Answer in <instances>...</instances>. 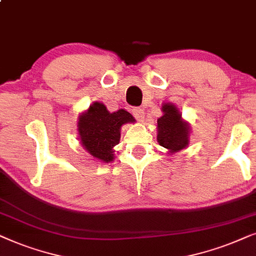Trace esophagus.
Instances as JSON below:
<instances>
[{
	"instance_id": "obj_1",
	"label": "esophagus",
	"mask_w": 256,
	"mask_h": 256,
	"mask_svg": "<svg viewBox=\"0 0 256 256\" xmlns=\"http://www.w3.org/2000/svg\"><path fill=\"white\" fill-rule=\"evenodd\" d=\"M132 114H134V117L137 118L139 122L144 120V118H145V112L142 111V108H132Z\"/></svg>"
}]
</instances>
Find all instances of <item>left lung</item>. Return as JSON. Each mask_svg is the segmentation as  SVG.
Masks as SVG:
<instances>
[{
	"instance_id": "obj_1",
	"label": "left lung",
	"mask_w": 256,
	"mask_h": 256,
	"mask_svg": "<svg viewBox=\"0 0 256 256\" xmlns=\"http://www.w3.org/2000/svg\"><path fill=\"white\" fill-rule=\"evenodd\" d=\"M162 111L164 114L156 120V140L160 146L168 148V152L173 154L188 146L190 124L182 120V114L174 104H162Z\"/></svg>"
}]
</instances>
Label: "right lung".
I'll return each mask as SVG.
<instances>
[{
    "label": "right lung",
    "mask_w": 256,
    "mask_h": 256,
    "mask_svg": "<svg viewBox=\"0 0 256 256\" xmlns=\"http://www.w3.org/2000/svg\"><path fill=\"white\" fill-rule=\"evenodd\" d=\"M134 118L128 111L108 112L106 106L94 102L78 117V134L85 151L103 162L114 160V148L120 140V128Z\"/></svg>",
    "instance_id": "1"
}]
</instances>
